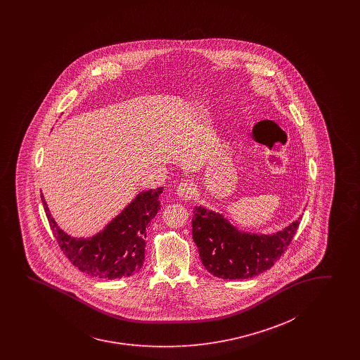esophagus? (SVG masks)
Listing matches in <instances>:
<instances>
[{"label": "esophagus", "mask_w": 360, "mask_h": 360, "mask_svg": "<svg viewBox=\"0 0 360 360\" xmlns=\"http://www.w3.org/2000/svg\"><path fill=\"white\" fill-rule=\"evenodd\" d=\"M176 194L184 200H190L193 196L195 195V187L190 181H184L176 187Z\"/></svg>", "instance_id": "1"}]
</instances>
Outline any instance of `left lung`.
<instances>
[{"label": "left lung", "mask_w": 360, "mask_h": 360, "mask_svg": "<svg viewBox=\"0 0 360 360\" xmlns=\"http://www.w3.org/2000/svg\"><path fill=\"white\" fill-rule=\"evenodd\" d=\"M193 239L202 264L219 278H251L274 265L292 243L300 226L295 220L273 235L241 232L218 212L194 207Z\"/></svg>", "instance_id": "8db88e82"}]
</instances>
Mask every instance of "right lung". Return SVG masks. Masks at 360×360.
I'll return each instance as SVG.
<instances>
[{
  "mask_svg": "<svg viewBox=\"0 0 360 360\" xmlns=\"http://www.w3.org/2000/svg\"><path fill=\"white\" fill-rule=\"evenodd\" d=\"M161 193L162 187L140 193L104 231L89 239H75L65 233L50 215L44 195L42 203L55 240L71 264L92 277L113 280L141 269L146 229L160 210Z\"/></svg>",
  "mask_w": 360,
  "mask_h": 360,
  "instance_id": "right-lung-1",
  "label": "right lung"
}]
</instances>
